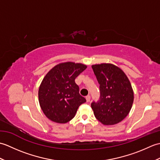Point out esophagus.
Returning a JSON list of instances; mask_svg holds the SVG:
<instances>
[{
    "mask_svg": "<svg viewBox=\"0 0 160 160\" xmlns=\"http://www.w3.org/2000/svg\"><path fill=\"white\" fill-rule=\"evenodd\" d=\"M86 100H87V102H90V100H91V97H90V96H86Z\"/></svg>",
    "mask_w": 160,
    "mask_h": 160,
    "instance_id": "obj_1",
    "label": "esophagus"
}]
</instances>
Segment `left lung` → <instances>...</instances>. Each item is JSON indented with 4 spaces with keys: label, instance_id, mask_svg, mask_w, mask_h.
<instances>
[{
    "label": "left lung",
    "instance_id": "8db88e82",
    "mask_svg": "<svg viewBox=\"0 0 160 160\" xmlns=\"http://www.w3.org/2000/svg\"><path fill=\"white\" fill-rule=\"evenodd\" d=\"M100 84V99L91 106L95 117L104 125L122 121L130 112L133 102V91L128 78L120 68L102 63L91 66Z\"/></svg>",
    "mask_w": 160,
    "mask_h": 160
}]
</instances>
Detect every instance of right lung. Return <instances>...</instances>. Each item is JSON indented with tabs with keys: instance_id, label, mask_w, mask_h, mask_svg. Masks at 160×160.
<instances>
[{
	"instance_id": "right-lung-1",
	"label": "right lung",
	"mask_w": 160,
	"mask_h": 160,
	"mask_svg": "<svg viewBox=\"0 0 160 160\" xmlns=\"http://www.w3.org/2000/svg\"><path fill=\"white\" fill-rule=\"evenodd\" d=\"M86 69L85 64L67 62L57 64L46 74L39 87L38 99L43 113L50 120L67 123L85 102L75 79Z\"/></svg>"
}]
</instances>
